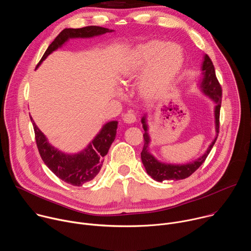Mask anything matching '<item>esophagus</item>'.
<instances>
[{"label": "esophagus", "mask_w": 251, "mask_h": 251, "mask_svg": "<svg viewBox=\"0 0 251 251\" xmlns=\"http://www.w3.org/2000/svg\"><path fill=\"white\" fill-rule=\"evenodd\" d=\"M123 120L125 123H128V124H131V123H134L136 120H137V117H136V114L134 111L130 110L128 111L124 117H123Z\"/></svg>", "instance_id": "1"}]
</instances>
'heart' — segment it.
<instances>
[{"label":"heart","mask_w":251,"mask_h":251,"mask_svg":"<svg viewBox=\"0 0 251 251\" xmlns=\"http://www.w3.org/2000/svg\"><path fill=\"white\" fill-rule=\"evenodd\" d=\"M184 62L181 48L163 41L137 46L121 67L122 77H130L146 66L139 81L140 91L148 96L163 91L181 70Z\"/></svg>","instance_id":"1"}]
</instances>
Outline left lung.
Listing matches in <instances>:
<instances>
[{"mask_svg": "<svg viewBox=\"0 0 251 251\" xmlns=\"http://www.w3.org/2000/svg\"><path fill=\"white\" fill-rule=\"evenodd\" d=\"M201 70H202V74H201V78L199 82V87L205 96L209 97L214 103H216V107H214V121H216L217 137L212 140L205 153L200 158L196 159L195 161H192L187 164H181V165L162 163L158 161L149 152V144L151 142V139L148 134L147 117L145 114L141 119L143 128H144V131H145V133L143 134V137H144V147H143V150L141 153V159H142L143 165H144L146 169L147 174L151 176V177L154 178V180L157 182H163L166 180L178 181V180H184V178L190 176L205 161L212 146L217 141L219 130H220V111H221V105H222L223 91H222V86L217 78L216 70H214L212 61L210 60L207 54H204L203 56Z\"/></svg>", "mask_w": 251, "mask_h": 251, "instance_id": "obj_1", "label": "left lung"}]
</instances>
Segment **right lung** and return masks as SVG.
Wrapping results in <instances>:
<instances>
[{"mask_svg": "<svg viewBox=\"0 0 251 251\" xmlns=\"http://www.w3.org/2000/svg\"><path fill=\"white\" fill-rule=\"evenodd\" d=\"M112 31L113 29L97 25H89L81 28H64L50 45L37 67L52 51L61 48L69 39L93 38ZM29 118L33 126L35 142L45 164L60 180L75 187L82 186L86 182L93 180L98 175L104 157L108 153L111 144L115 140L118 125L117 121H110L104 124L85 149L77 154H65L51 146L31 116Z\"/></svg>", "mask_w": 251, "mask_h": 251, "instance_id": "right-lung-1", "label": "right lung"}]
</instances>
